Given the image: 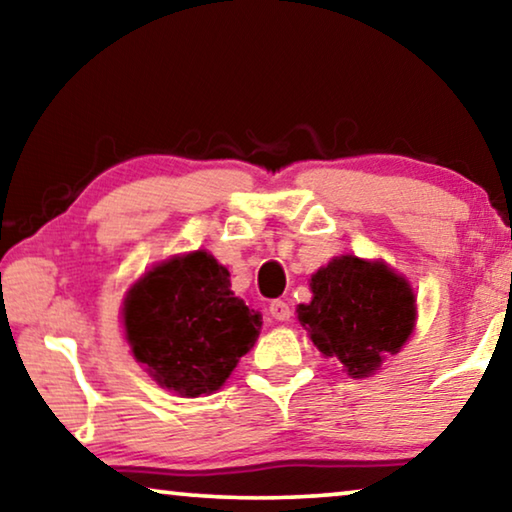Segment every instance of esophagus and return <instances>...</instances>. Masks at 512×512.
I'll list each match as a JSON object with an SVG mask.
<instances>
[{
  "label": "esophagus",
  "instance_id": "1",
  "mask_svg": "<svg viewBox=\"0 0 512 512\" xmlns=\"http://www.w3.org/2000/svg\"><path fill=\"white\" fill-rule=\"evenodd\" d=\"M269 314L273 316L275 321H289L291 310H289V305L285 303V300H273V303L269 305Z\"/></svg>",
  "mask_w": 512,
  "mask_h": 512
}]
</instances>
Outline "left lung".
<instances>
[{"label":"left lung","instance_id":"8db88e82","mask_svg":"<svg viewBox=\"0 0 512 512\" xmlns=\"http://www.w3.org/2000/svg\"><path fill=\"white\" fill-rule=\"evenodd\" d=\"M312 303L298 305V321L314 346L342 362L353 378L376 373L415 330L417 300L410 282L385 262L335 257L312 275Z\"/></svg>","mask_w":512,"mask_h":512}]
</instances>
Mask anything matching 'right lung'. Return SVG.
<instances>
[{
    "label": "right lung",
    "mask_w": 512,
    "mask_h": 512,
    "mask_svg": "<svg viewBox=\"0 0 512 512\" xmlns=\"http://www.w3.org/2000/svg\"><path fill=\"white\" fill-rule=\"evenodd\" d=\"M123 326L136 362L186 399L221 389L262 330V314L230 289V273L196 250L175 255L127 291Z\"/></svg>",
    "instance_id": "right-lung-1"
}]
</instances>
